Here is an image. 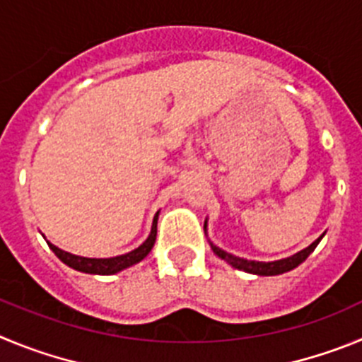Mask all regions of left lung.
<instances>
[{
  "label": "left lung",
  "instance_id": "left-lung-1",
  "mask_svg": "<svg viewBox=\"0 0 362 362\" xmlns=\"http://www.w3.org/2000/svg\"><path fill=\"white\" fill-rule=\"evenodd\" d=\"M205 226H207V221H205ZM205 226H204V229H205ZM321 238L323 236H319L314 243H310V245L307 247V249L299 250L298 254H294V256H291V258H283V259H278V262H254V259L238 258V256H234V254H229V252H226V250H221L220 247L214 245L213 242H209V243H211V249H213V252L216 254L218 258L226 259V262L229 263V265H233L234 269L245 270V272H249V274L278 276V274H283V272H288V270L296 269L298 265H301V263L305 262V259H307L312 252H314V249L317 247V243L321 242Z\"/></svg>",
  "mask_w": 362,
  "mask_h": 362
}]
</instances>
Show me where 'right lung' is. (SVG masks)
Segmentation results:
<instances>
[{
    "mask_svg": "<svg viewBox=\"0 0 362 362\" xmlns=\"http://www.w3.org/2000/svg\"><path fill=\"white\" fill-rule=\"evenodd\" d=\"M157 220L158 213L153 218L151 233H149L148 240L142 243L141 247H136L135 250L128 254H122V256H115V258H84V256H76V254H70L66 250L59 249V247L52 245L48 242V247L54 250V254L64 265L71 267V269L79 270V272H86V274H99V276H110L117 274L120 270L128 269V267L135 265V263L142 262V259L151 252L153 245H155V240H157Z\"/></svg>",
    "mask_w": 362,
    "mask_h": 362,
    "instance_id": "1",
    "label": "right lung"
}]
</instances>
